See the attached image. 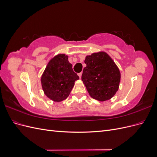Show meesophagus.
<instances>
[{"label":"esophagus","mask_w":157,"mask_h":157,"mask_svg":"<svg viewBox=\"0 0 157 157\" xmlns=\"http://www.w3.org/2000/svg\"><path fill=\"white\" fill-rule=\"evenodd\" d=\"M82 73L81 72V73H79L78 74V77H80V78H81V77H82Z\"/></svg>","instance_id":"1"}]
</instances>
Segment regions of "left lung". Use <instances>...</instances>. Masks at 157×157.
Masks as SVG:
<instances>
[{
  "instance_id": "left-lung-1",
  "label": "left lung",
  "mask_w": 157,
  "mask_h": 157,
  "mask_svg": "<svg viewBox=\"0 0 157 157\" xmlns=\"http://www.w3.org/2000/svg\"><path fill=\"white\" fill-rule=\"evenodd\" d=\"M84 63L82 80L90 96L100 101L113 98L119 87L121 73L111 57L103 52L94 53Z\"/></svg>"
}]
</instances>
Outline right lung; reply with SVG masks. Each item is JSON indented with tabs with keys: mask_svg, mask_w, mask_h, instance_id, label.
Segmentation results:
<instances>
[{
	"mask_svg": "<svg viewBox=\"0 0 157 157\" xmlns=\"http://www.w3.org/2000/svg\"><path fill=\"white\" fill-rule=\"evenodd\" d=\"M79 77L68 61V56L58 54L47 65L41 77L42 87L46 96L54 101L67 98Z\"/></svg>",
	"mask_w": 157,
	"mask_h": 157,
	"instance_id": "add662e5",
	"label": "right lung"
}]
</instances>
